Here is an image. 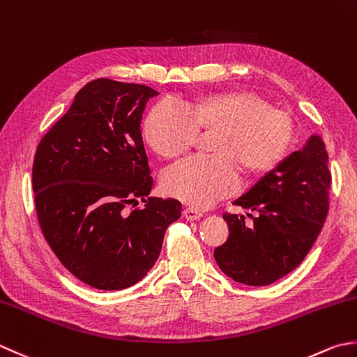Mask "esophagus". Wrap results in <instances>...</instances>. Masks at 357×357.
I'll return each mask as SVG.
<instances>
[{"label": "esophagus", "instance_id": "1", "mask_svg": "<svg viewBox=\"0 0 357 357\" xmlns=\"http://www.w3.org/2000/svg\"><path fill=\"white\" fill-rule=\"evenodd\" d=\"M184 216H185V220H188V221H195V220L201 218L202 212L197 211V208H193V207H187L184 211Z\"/></svg>", "mask_w": 357, "mask_h": 357}]
</instances>
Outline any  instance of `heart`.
Listing matches in <instances>:
<instances>
[{"label":"heart","instance_id":"b5f03b06","mask_svg":"<svg viewBox=\"0 0 357 357\" xmlns=\"http://www.w3.org/2000/svg\"><path fill=\"white\" fill-rule=\"evenodd\" d=\"M201 130L216 131L215 155L187 158L162 176L164 192L193 207H208L235 193L241 169L249 174L274 170L294 139L291 116L250 91L207 94L187 107L159 102L145 119L144 136L160 158L174 159L197 145Z\"/></svg>","mask_w":357,"mask_h":357}]
</instances>
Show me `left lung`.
Segmentation results:
<instances>
[{
  "label": "left lung",
  "mask_w": 357,
  "mask_h": 357,
  "mask_svg": "<svg viewBox=\"0 0 357 357\" xmlns=\"http://www.w3.org/2000/svg\"><path fill=\"white\" fill-rule=\"evenodd\" d=\"M330 188L328 153L322 139L312 136L234 202L254 212L252 225L244 216L222 215L229 238L213 252L220 269L249 286L271 284L294 271L324 227Z\"/></svg>",
  "instance_id": "obj_1"
}]
</instances>
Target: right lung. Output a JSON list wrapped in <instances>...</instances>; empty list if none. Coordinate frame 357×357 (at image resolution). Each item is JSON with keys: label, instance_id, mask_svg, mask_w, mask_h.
Segmentation results:
<instances>
[{"label": "right lung", "instance_id": "right-lung-1", "mask_svg": "<svg viewBox=\"0 0 357 357\" xmlns=\"http://www.w3.org/2000/svg\"><path fill=\"white\" fill-rule=\"evenodd\" d=\"M158 91L96 79L41 137L33 156L37 220L49 248L80 282L128 288L156 263L183 204L149 198L153 187L141 121ZM137 199L144 208L128 211Z\"/></svg>", "mask_w": 357, "mask_h": 357}]
</instances>
